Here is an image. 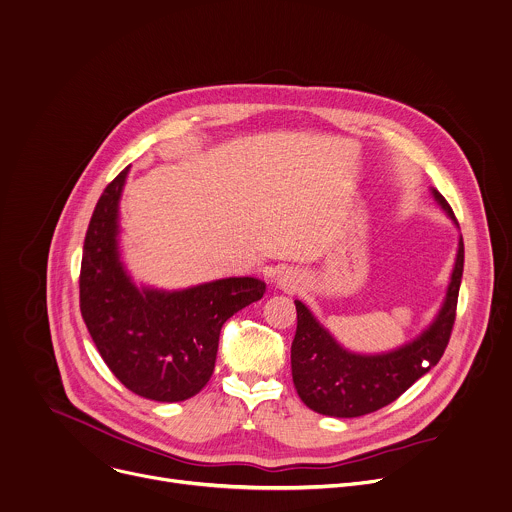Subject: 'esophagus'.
I'll return each instance as SVG.
<instances>
[{"label":"esophagus","mask_w":512,"mask_h":512,"mask_svg":"<svg viewBox=\"0 0 512 512\" xmlns=\"http://www.w3.org/2000/svg\"><path fill=\"white\" fill-rule=\"evenodd\" d=\"M279 285H281L283 289L291 291V289H295V277H293L289 271H285V273L279 277Z\"/></svg>","instance_id":"34e87169"}]
</instances>
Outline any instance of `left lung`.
Listing matches in <instances>:
<instances>
[{
    "instance_id": "obj_1",
    "label": "left lung",
    "mask_w": 512,
    "mask_h": 512,
    "mask_svg": "<svg viewBox=\"0 0 512 512\" xmlns=\"http://www.w3.org/2000/svg\"><path fill=\"white\" fill-rule=\"evenodd\" d=\"M434 199L456 221L452 207L438 191H434ZM462 269L464 243L460 237L446 301L436 321L412 344L382 356H358L339 348L311 311L295 301L297 329L291 344V374L303 404L323 416L358 418L398 400L440 362L450 342Z\"/></svg>"
}]
</instances>
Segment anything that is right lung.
<instances>
[{"mask_svg": "<svg viewBox=\"0 0 512 512\" xmlns=\"http://www.w3.org/2000/svg\"><path fill=\"white\" fill-rule=\"evenodd\" d=\"M128 168L100 195L84 239L80 311L110 372L134 394L181 402L215 370L223 323L265 293L255 277H229L183 291L132 285L118 261V199Z\"/></svg>", "mask_w": 512, "mask_h": 512, "instance_id": "1", "label": "right lung"}]
</instances>
